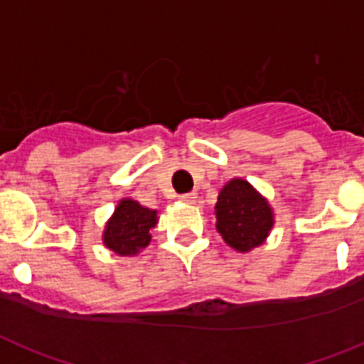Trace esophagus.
I'll return each mask as SVG.
<instances>
[{
    "label": "esophagus",
    "instance_id": "34e87169",
    "mask_svg": "<svg viewBox=\"0 0 364 364\" xmlns=\"http://www.w3.org/2000/svg\"><path fill=\"white\" fill-rule=\"evenodd\" d=\"M196 194H194V192H191V194H181V196H179V201H183V203H194V201H196Z\"/></svg>",
    "mask_w": 364,
    "mask_h": 364
}]
</instances>
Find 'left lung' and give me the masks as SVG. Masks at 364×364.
Segmentation results:
<instances>
[{
    "instance_id": "obj_1",
    "label": "left lung",
    "mask_w": 364,
    "mask_h": 364,
    "mask_svg": "<svg viewBox=\"0 0 364 364\" xmlns=\"http://www.w3.org/2000/svg\"><path fill=\"white\" fill-rule=\"evenodd\" d=\"M216 231L235 252L248 253L267 242L276 224L274 207L252 183L233 177L215 203Z\"/></svg>"
}]
</instances>
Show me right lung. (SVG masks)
<instances>
[{
  "label": "right lung",
  "mask_w": 364,
  "mask_h": 364,
  "mask_svg": "<svg viewBox=\"0 0 364 364\" xmlns=\"http://www.w3.org/2000/svg\"><path fill=\"white\" fill-rule=\"evenodd\" d=\"M157 222V209L140 205L131 198H122L111 218L105 222L102 233L103 246L122 257L136 255L149 244Z\"/></svg>",
  "instance_id": "1"
}]
</instances>
